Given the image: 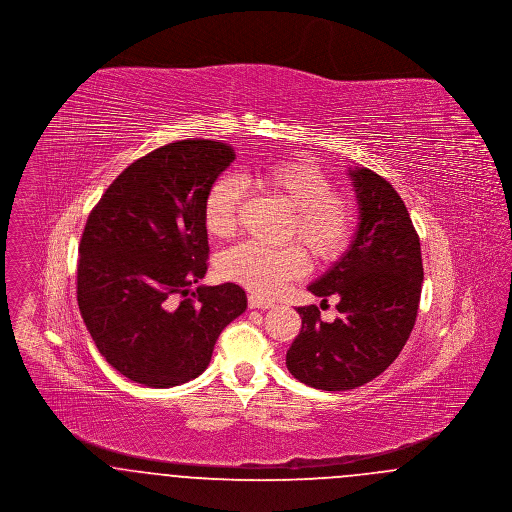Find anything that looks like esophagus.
<instances>
[{"label":"esophagus","instance_id":"34e87169","mask_svg":"<svg viewBox=\"0 0 512 512\" xmlns=\"http://www.w3.org/2000/svg\"><path fill=\"white\" fill-rule=\"evenodd\" d=\"M247 305H249V309H270V307H274L272 301H267V299H263L259 295H249L247 297Z\"/></svg>","mask_w":512,"mask_h":512}]
</instances>
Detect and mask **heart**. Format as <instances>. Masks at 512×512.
Wrapping results in <instances>:
<instances>
[{
	"mask_svg": "<svg viewBox=\"0 0 512 512\" xmlns=\"http://www.w3.org/2000/svg\"><path fill=\"white\" fill-rule=\"evenodd\" d=\"M259 184L280 197L290 209L288 236L299 238L318 263L338 261L355 232V207L349 197L334 192L330 176L309 159L278 161L259 172ZM244 184L234 176H219L203 197V224L213 238H230L240 222ZM224 278L249 292L272 297L292 280L307 274L309 257L299 244L267 247L244 242L222 253Z\"/></svg>",
	"mask_w": 512,
	"mask_h": 512,
	"instance_id": "1",
	"label": "heart"
}]
</instances>
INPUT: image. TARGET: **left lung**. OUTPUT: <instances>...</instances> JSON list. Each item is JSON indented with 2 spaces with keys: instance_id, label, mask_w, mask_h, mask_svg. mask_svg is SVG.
I'll return each instance as SVG.
<instances>
[{
  "instance_id": "left-lung-1",
  "label": "left lung",
  "mask_w": 512,
  "mask_h": 512,
  "mask_svg": "<svg viewBox=\"0 0 512 512\" xmlns=\"http://www.w3.org/2000/svg\"><path fill=\"white\" fill-rule=\"evenodd\" d=\"M359 228L334 267L309 292L336 295L340 317L320 318L317 305L297 307L301 330L286 353L299 382L324 391L355 390L382 374L409 340L422 292L420 238L390 182L368 169L349 171Z\"/></svg>"
}]
</instances>
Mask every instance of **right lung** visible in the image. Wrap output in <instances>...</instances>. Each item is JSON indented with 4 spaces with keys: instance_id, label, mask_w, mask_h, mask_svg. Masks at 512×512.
Listing matches in <instances>:
<instances>
[{
    "instance_id": "right-lung-1",
    "label": "right lung",
    "mask_w": 512,
    "mask_h": 512,
    "mask_svg": "<svg viewBox=\"0 0 512 512\" xmlns=\"http://www.w3.org/2000/svg\"><path fill=\"white\" fill-rule=\"evenodd\" d=\"M234 159L213 140L157 147L113 180L86 220L78 309L103 359L132 382L194 380L247 307L232 282L190 290L207 272L203 197Z\"/></svg>"
}]
</instances>
